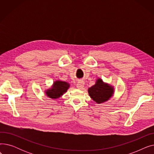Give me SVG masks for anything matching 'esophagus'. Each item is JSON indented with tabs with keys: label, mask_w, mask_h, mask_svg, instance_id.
<instances>
[{
	"label": "esophagus",
	"mask_w": 154,
	"mask_h": 154,
	"mask_svg": "<svg viewBox=\"0 0 154 154\" xmlns=\"http://www.w3.org/2000/svg\"><path fill=\"white\" fill-rule=\"evenodd\" d=\"M84 85H85V83L84 81H80V82H79V83L77 84V87L79 88V89H82V88H84Z\"/></svg>",
	"instance_id": "34e87169"
}]
</instances>
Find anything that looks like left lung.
Returning <instances> with one entry per match:
<instances>
[{
    "instance_id": "8db88e82",
    "label": "left lung",
    "mask_w": 154,
    "mask_h": 154,
    "mask_svg": "<svg viewBox=\"0 0 154 154\" xmlns=\"http://www.w3.org/2000/svg\"><path fill=\"white\" fill-rule=\"evenodd\" d=\"M88 92L93 100L97 103H101L107 101L112 96L114 87L98 79L95 84L88 88Z\"/></svg>"
}]
</instances>
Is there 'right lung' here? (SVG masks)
<instances>
[{"mask_svg": "<svg viewBox=\"0 0 154 154\" xmlns=\"http://www.w3.org/2000/svg\"><path fill=\"white\" fill-rule=\"evenodd\" d=\"M69 87L70 84L67 82L57 80L54 82L51 88L45 91V94L51 99H57L67 92Z\"/></svg>", "mask_w": 154, "mask_h": 154, "instance_id": "obj_1", "label": "right lung"}]
</instances>
